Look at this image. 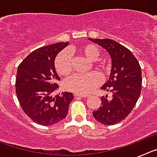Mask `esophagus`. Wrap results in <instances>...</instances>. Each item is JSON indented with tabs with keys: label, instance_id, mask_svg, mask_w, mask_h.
Instances as JSON below:
<instances>
[{
	"label": "esophagus",
	"instance_id": "34e87169",
	"mask_svg": "<svg viewBox=\"0 0 157 157\" xmlns=\"http://www.w3.org/2000/svg\"><path fill=\"white\" fill-rule=\"evenodd\" d=\"M75 98H88V96H86V95H80V94H75Z\"/></svg>",
	"mask_w": 157,
	"mask_h": 157
}]
</instances>
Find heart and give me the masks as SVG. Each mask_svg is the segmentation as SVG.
Wrapping results in <instances>:
<instances>
[{
    "label": "heart",
    "mask_w": 157,
    "mask_h": 157,
    "mask_svg": "<svg viewBox=\"0 0 157 157\" xmlns=\"http://www.w3.org/2000/svg\"><path fill=\"white\" fill-rule=\"evenodd\" d=\"M74 49L69 48L58 54L55 60V67L57 73L60 75H67L72 71V59L71 53ZM77 52L82 56H85L90 61H95L99 56V49L96 45L86 44L79 47ZM96 66L106 72L107 66L104 62H98ZM101 82V78L98 73H90L89 75H75L65 81L64 87L69 91L77 94H88L97 88Z\"/></svg>",
    "instance_id": "1"
}]
</instances>
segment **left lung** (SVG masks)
Wrapping results in <instances>:
<instances>
[{
  "label": "left lung",
  "mask_w": 157,
  "mask_h": 157,
  "mask_svg": "<svg viewBox=\"0 0 157 157\" xmlns=\"http://www.w3.org/2000/svg\"><path fill=\"white\" fill-rule=\"evenodd\" d=\"M89 40L105 48L112 59L110 77L101 89L112 92V98L101 97V106L93 115L104 125H114L130 114L139 98L142 82L141 67L132 52L114 40Z\"/></svg>",
  "instance_id": "obj_1"
}]
</instances>
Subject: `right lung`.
<instances>
[{
  "label": "right lung",
  "instance_id": "add662e5",
  "mask_svg": "<svg viewBox=\"0 0 157 157\" xmlns=\"http://www.w3.org/2000/svg\"><path fill=\"white\" fill-rule=\"evenodd\" d=\"M68 44L59 42L37 48L18 67L17 98L23 112L40 125H54L63 120L74 98L69 92L52 95L58 88L56 81L59 80L55 68V58Z\"/></svg>",
  "mask_w": 157,
  "mask_h": 157
}]
</instances>
